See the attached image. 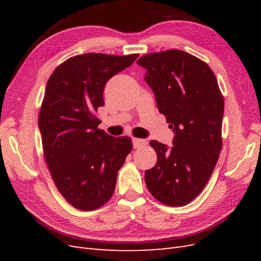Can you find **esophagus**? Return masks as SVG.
<instances>
[{
  "label": "esophagus",
  "mask_w": 261,
  "mask_h": 261,
  "mask_svg": "<svg viewBox=\"0 0 261 261\" xmlns=\"http://www.w3.org/2000/svg\"><path fill=\"white\" fill-rule=\"evenodd\" d=\"M133 145L135 149H139L147 145V141L145 139H139V138H134L133 139Z\"/></svg>",
  "instance_id": "esophagus-1"
}]
</instances>
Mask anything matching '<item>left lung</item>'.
Here are the masks:
<instances>
[{
  "label": "left lung",
  "instance_id": "obj_1",
  "mask_svg": "<svg viewBox=\"0 0 261 261\" xmlns=\"http://www.w3.org/2000/svg\"><path fill=\"white\" fill-rule=\"evenodd\" d=\"M137 64L154 92L159 112L175 132L172 148L150 141L156 153L145 180L156 200L185 206L208 183L222 149L224 100L206 62L180 50L143 55Z\"/></svg>",
  "mask_w": 261,
  "mask_h": 261
}]
</instances>
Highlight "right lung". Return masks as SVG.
Instances as JSON below:
<instances>
[{
  "label": "right lung",
  "mask_w": 261,
  "mask_h": 261,
  "mask_svg": "<svg viewBox=\"0 0 261 261\" xmlns=\"http://www.w3.org/2000/svg\"><path fill=\"white\" fill-rule=\"evenodd\" d=\"M138 54L86 53L63 62L50 76L39 112L44 159L55 186L69 204L96 210L111 198L117 172L132 151L128 136L98 128L107 82Z\"/></svg>",
  "instance_id": "add662e5"
}]
</instances>
